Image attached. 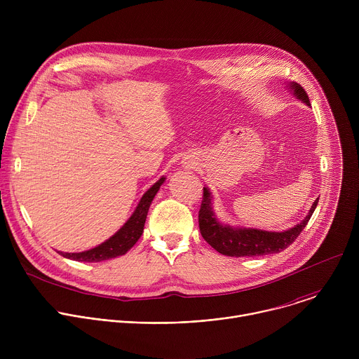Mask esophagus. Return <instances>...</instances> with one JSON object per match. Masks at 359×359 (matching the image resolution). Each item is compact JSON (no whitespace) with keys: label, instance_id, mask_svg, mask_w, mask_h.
Instances as JSON below:
<instances>
[{"label":"esophagus","instance_id":"obj_1","mask_svg":"<svg viewBox=\"0 0 359 359\" xmlns=\"http://www.w3.org/2000/svg\"><path fill=\"white\" fill-rule=\"evenodd\" d=\"M189 163H191V162H189Z\"/></svg>","mask_w":359,"mask_h":359}]
</instances>
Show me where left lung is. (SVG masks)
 Masks as SVG:
<instances>
[{
  "mask_svg": "<svg viewBox=\"0 0 359 359\" xmlns=\"http://www.w3.org/2000/svg\"><path fill=\"white\" fill-rule=\"evenodd\" d=\"M288 90L306 107L310 99L302 86L297 82H288ZM318 198L313 203L309 215L297 226L284 231H267L251 227H234L222 223L213 209V194L209 187H203V200L198 212V227L203 238L216 251L229 257H257V255L274 254L287 248L299 236L304 227L311 219Z\"/></svg>",
  "mask_w": 359,
  "mask_h": 359,
  "instance_id": "left-lung-1",
  "label": "left lung"
}]
</instances>
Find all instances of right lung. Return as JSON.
<instances>
[{
    "label": "right lung",
    "instance_id": "1",
    "mask_svg": "<svg viewBox=\"0 0 359 359\" xmlns=\"http://www.w3.org/2000/svg\"><path fill=\"white\" fill-rule=\"evenodd\" d=\"M165 180L166 177L162 176L155 184H151L144 191V194L139 200L135 212L128 219V222L107 241L90 250L81 251V252H64V251H58V252L65 259L75 260V262H85V263H99V262L115 259V257H119V255L126 254L140 238L150 204L153 198H155L156 193L159 191L161 186L165 183Z\"/></svg>",
    "mask_w": 359,
    "mask_h": 359
}]
</instances>
